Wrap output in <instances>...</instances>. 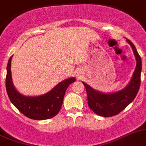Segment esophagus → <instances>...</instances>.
<instances>
[{
    "label": "esophagus",
    "instance_id": "obj_1",
    "mask_svg": "<svg viewBox=\"0 0 146 146\" xmlns=\"http://www.w3.org/2000/svg\"><path fill=\"white\" fill-rule=\"evenodd\" d=\"M81 72H78V77H79V78H80V77H81Z\"/></svg>",
    "mask_w": 146,
    "mask_h": 146
}]
</instances>
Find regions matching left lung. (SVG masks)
Returning a JSON list of instances; mask_svg holds the SVG:
<instances>
[{
    "mask_svg": "<svg viewBox=\"0 0 146 146\" xmlns=\"http://www.w3.org/2000/svg\"><path fill=\"white\" fill-rule=\"evenodd\" d=\"M130 44L135 55L137 66L130 83L125 88L114 93L105 94L94 90L90 86L83 82L88 96V105L98 115L109 117L117 115L125 109L137 96L140 86V75L142 70V61L134 45L129 40H126Z\"/></svg>",
    "mask_w": 146,
    "mask_h": 146,
    "instance_id": "left-lung-1",
    "label": "left lung"
}]
</instances>
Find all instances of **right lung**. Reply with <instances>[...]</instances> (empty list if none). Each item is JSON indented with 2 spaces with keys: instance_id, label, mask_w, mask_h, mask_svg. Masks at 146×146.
I'll return each mask as SVG.
<instances>
[{
  "instance_id": "obj_1",
  "label": "right lung",
  "mask_w": 146,
  "mask_h": 146,
  "mask_svg": "<svg viewBox=\"0 0 146 146\" xmlns=\"http://www.w3.org/2000/svg\"><path fill=\"white\" fill-rule=\"evenodd\" d=\"M9 60L7 68L6 88L8 97L15 106L26 117L36 120L50 119L60 110L67 88L74 82V78H68L60 82L46 94L37 97L23 96L20 94L13 85L11 74V61Z\"/></svg>"
}]
</instances>
